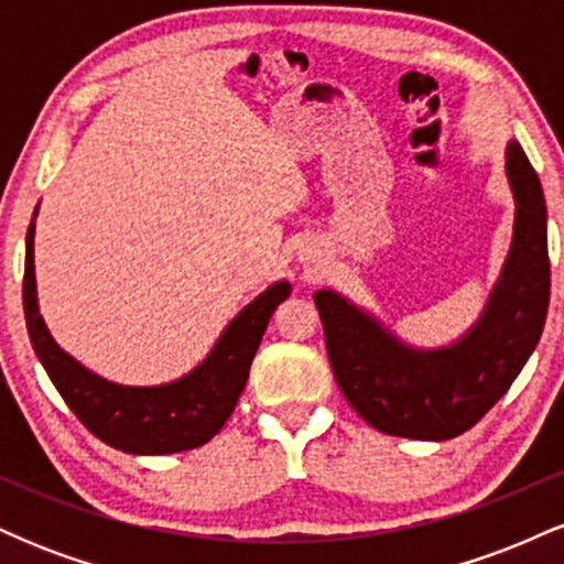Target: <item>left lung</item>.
Wrapping results in <instances>:
<instances>
[{
    "instance_id": "obj_1",
    "label": "left lung",
    "mask_w": 564,
    "mask_h": 564,
    "mask_svg": "<svg viewBox=\"0 0 564 564\" xmlns=\"http://www.w3.org/2000/svg\"><path fill=\"white\" fill-rule=\"evenodd\" d=\"M514 236L475 326L451 347L416 349L332 289L315 294L328 360L347 403L373 430L451 440L494 408L539 345L549 310L546 200L520 148L507 145Z\"/></svg>"
}]
</instances>
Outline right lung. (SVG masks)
<instances>
[{
	"mask_svg": "<svg viewBox=\"0 0 564 564\" xmlns=\"http://www.w3.org/2000/svg\"><path fill=\"white\" fill-rule=\"evenodd\" d=\"M289 294V283L278 281L254 302L246 304L228 323L204 364L183 379L159 387H124L97 377L57 347L39 315L34 219L25 236L23 310L36 358L42 360L44 371L76 419L106 445L134 456H164L198 448L223 430L241 398L270 315Z\"/></svg>",
	"mask_w": 564,
	"mask_h": 564,
	"instance_id": "right-lung-1",
	"label": "right lung"
}]
</instances>
